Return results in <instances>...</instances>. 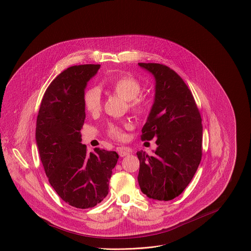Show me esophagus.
Listing matches in <instances>:
<instances>
[{
	"mask_svg": "<svg viewBox=\"0 0 251 251\" xmlns=\"http://www.w3.org/2000/svg\"><path fill=\"white\" fill-rule=\"evenodd\" d=\"M118 153H119L120 157H125V156H127V155H129L131 153V150H129L127 148H120L118 150Z\"/></svg>",
	"mask_w": 251,
	"mask_h": 251,
	"instance_id": "obj_1",
	"label": "esophagus"
}]
</instances>
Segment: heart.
Masks as SVG:
<instances>
[{
  "instance_id": "b5f03b06",
  "label": "heart",
  "mask_w": 251,
  "mask_h": 251,
  "mask_svg": "<svg viewBox=\"0 0 251 251\" xmlns=\"http://www.w3.org/2000/svg\"><path fill=\"white\" fill-rule=\"evenodd\" d=\"M109 87L114 94L127 101H130V106L134 111L143 112L145 110V101L141 98H137L142 91L141 83L132 75H122L112 79L110 81ZM84 105L87 111L92 114L98 113L100 111L101 107V96L99 89L92 88L86 91L84 95ZM128 127V124L124 125V128ZM107 132L109 136L113 138L119 140L124 139L123 129L119 125L109 124Z\"/></svg>"
}]
</instances>
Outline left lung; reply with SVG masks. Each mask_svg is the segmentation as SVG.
<instances>
[{"label":"left lung","instance_id":"left-lung-1","mask_svg":"<svg viewBox=\"0 0 251 251\" xmlns=\"http://www.w3.org/2000/svg\"><path fill=\"white\" fill-rule=\"evenodd\" d=\"M155 80L154 100L142 140L156 138L150 156L138 151L141 190L150 199L170 201L179 196L193 178L201 159V118L191 91L169 67L139 63Z\"/></svg>","mask_w":251,"mask_h":251}]
</instances>
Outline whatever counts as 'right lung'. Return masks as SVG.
<instances>
[{
	"label": "right lung",
	"mask_w": 251,
	"mask_h": 251,
	"mask_svg": "<svg viewBox=\"0 0 251 251\" xmlns=\"http://www.w3.org/2000/svg\"><path fill=\"white\" fill-rule=\"evenodd\" d=\"M100 65L73 66L47 89L39 110L36 143L49 181L60 198L77 208L93 207L108 194L118 154L95 149L87 154L80 130L87 82Z\"/></svg>",
	"instance_id": "obj_1"
}]
</instances>
